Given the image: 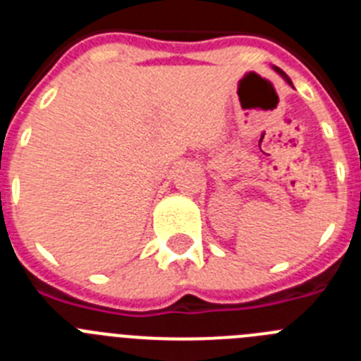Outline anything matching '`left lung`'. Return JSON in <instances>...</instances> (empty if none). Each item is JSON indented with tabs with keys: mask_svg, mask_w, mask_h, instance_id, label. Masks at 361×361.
Segmentation results:
<instances>
[{
	"mask_svg": "<svg viewBox=\"0 0 361 361\" xmlns=\"http://www.w3.org/2000/svg\"><path fill=\"white\" fill-rule=\"evenodd\" d=\"M275 70H276V72H279V73H280V75H282V78H283V79H286V82H288V85H291V86H293L291 79H289V78H288V75H286V73H283V72H282V70H280V68H275Z\"/></svg>",
	"mask_w": 361,
	"mask_h": 361,
	"instance_id": "obj_1",
	"label": "left lung"
}]
</instances>
